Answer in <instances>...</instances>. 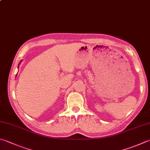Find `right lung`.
<instances>
[{"label":"right lung","instance_id":"obj_1","mask_svg":"<svg viewBox=\"0 0 150 150\" xmlns=\"http://www.w3.org/2000/svg\"><path fill=\"white\" fill-rule=\"evenodd\" d=\"M20 63H21V62H20ZM20 63H19V64H20ZM19 65H18V66H19Z\"/></svg>","mask_w":150,"mask_h":150}]
</instances>
